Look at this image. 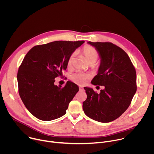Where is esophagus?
I'll list each match as a JSON object with an SVG mask.
<instances>
[{
    "mask_svg": "<svg viewBox=\"0 0 154 154\" xmlns=\"http://www.w3.org/2000/svg\"><path fill=\"white\" fill-rule=\"evenodd\" d=\"M79 88H80V90H83V87L80 86V87H79Z\"/></svg>",
    "mask_w": 154,
    "mask_h": 154,
    "instance_id": "34e87169",
    "label": "esophagus"
}]
</instances>
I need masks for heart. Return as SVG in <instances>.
<instances>
[{"instance_id":"b5f03b06","label":"heart","mask_w":154,"mask_h":154,"mask_svg":"<svg viewBox=\"0 0 154 154\" xmlns=\"http://www.w3.org/2000/svg\"><path fill=\"white\" fill-rule=\"evenodd\" d=\"M82 52L84 55L86 61L89 64H94L96 62L99 57L97 51L94 48L90 46H88V45L85 46L82 49ZM74 56H75V54L73 53L69 57L68 60V64H67L68 67H70L71 66ZM71 78V80L74 83L78 85H83L85 83V82L87 80L86 75L82 73H75L73 74Z\"/></svg>"}]
</instances>
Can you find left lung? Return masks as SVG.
I'll use <instances>...</instances> for the list:
<instances>
[{"mask_svg": "<svg viewBox=\"0 0 154 154\" xmlns=\"http://www.w3.org/2000/svg\"><path fill=\"white\" fill-rule=\"evenodd\" d=\"M87 43L95 48L100 58L91 83L104 86V89L97 94L91 88L85 87L87 99L83 102V109L93 120L111 122L124 113L137 91L136 71L125 52L113 43Z\"/></svg>", "mask_w": 154, "mask_h": 154, "instance_id": "obj_1", "label": "left lung"}]
</instances>
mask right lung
Here are the masks:
<instances>
[{
  "label": "right lung",
  "mask_w": 154,
  "mask_h": 154,
  "mask_svg": "<svg viewBox=\"0 0 154 154\" xmlns=\"http://www.w3.org/2000/svg\"><path fill=\"white\" fill-rule=\"evenodd\" d=\"M84 41H56L32 48L17 72L19 96L28 110L36 118L49 121L66 113L79 86L68 81L61 88L54 84L62 75L68 60Z\"/></svg>",
  "instance_id": "add662e5"
}]
</instances>
